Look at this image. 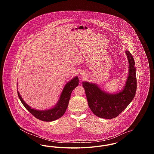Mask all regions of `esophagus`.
Returning <instances> with one entry per match:
<instances>
[{"instance_id": "34e87169", "label": "esophagus", "mask_w": 154, "mask_h": 154, "mask_svg": "<svg viewBox=\"0 0 154 154\" xmlns=\"http://www.w3.org/2000/svg\"><path fill=\"white\" fill-rule=\"evenodd\" d=\"M80 74L81 75H83V74L84 73H82V72H81Z\"/></svg>"}]
</instances>
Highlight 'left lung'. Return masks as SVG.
Instances as JSON below:
<instances>
[{
  "mask_svg": "<svg viewBox=\"0 0 154 154\" xmlns=\"http://www.w3.org/2000/svg\"><path fill=\"white\" fill-rule=\"evenodd\" d=\"M129 62L128 75L122 89L116 94H109L96 84L82 82L88 106L93 113L99 117L112 119L117 117L133 99L137 88L136 69L131 53L126 50Z\"/></svg>",
  "mask_w": 154,
  "mask_h": 154,
  "instance_id": "1",
  "label": "left lung"
}]
</instances>
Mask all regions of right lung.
I'll list each match as a JSON object with an SVG mask.
<instances>
[{
    "instance_id": "right-lung-1",
    "label": "right lung",
    "mask_w": 154,
    "mask_h": 154,
    "mask_svg": "<svg viewBox=\"0 0 154 154\" xmlns=\"http://www.w3.org/2000/svg\"><path fill=\"white\" fill-rule=\"evenodd\" d=\"M79 80L78 76H75L71 80L68 81L61 92L58 102L51 108L45 110H37L32 108L23 100L18 91V88L17 93L23 106L33 116L41 121L51 122L58 119L63 116L68 106L72 92L74 88L79 85ZM17 86L18 87V82L17 84Z\"/></svg>"
}]
</instances>
